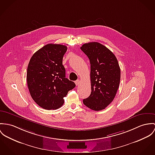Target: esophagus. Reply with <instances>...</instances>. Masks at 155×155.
Returning <instances> with one entry per match:
<instances>
[{
	"mask_svg": "<svg viewBox=\"0 0 155 155\" xmlns=\"http://www.w3.org/2000/svg\"><path fill=\"white\" fill-rule=\"evenodd\" d=\"M75 84L76 86H78V85H79V84H80V81L78 79V80H77V81H75Z\"/></svg>",
	"mask_w": 155,
	"mask_h": 155,
	"instance_id": "1",
	"label": "esophagus"
}]
</instances>
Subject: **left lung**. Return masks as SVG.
<instances>
[{"label": "left lung", "instance_id": "left-lung-1", "mask_svg": "<svg viewBox=\"0 0 155 155\" xmlns=\"http://www.w3.org/2000/svg\"><path fill=\"white\" fill-rule=\"evenodd\" d=\"M81 49L91 64V94L83 102L92 110L101 111L116 95L121 76L119 64L113 52L99 42L85 43Z\"/></svg>", "mask_w": 155, "mask_h": 155}]
</instances>
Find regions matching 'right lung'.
<instances>
[{
    "instance_id": "add662e5",
    "label": "right lung",
    "mask_w": 155,
    "mask_h": 155,
    "mask_svg": "<svg viewBox=\"0 0 155 155\" xmlns=\"http://www.w3.org/2000/svg\"><path fill=\"white\" fill-rule=\"evenodd\" d=\"M68 47L48 44L31 57L27 68L28 89L33 100L45 110H57L75 84L66 78L63 57Z\"/></svg>"
}]
</instances>
